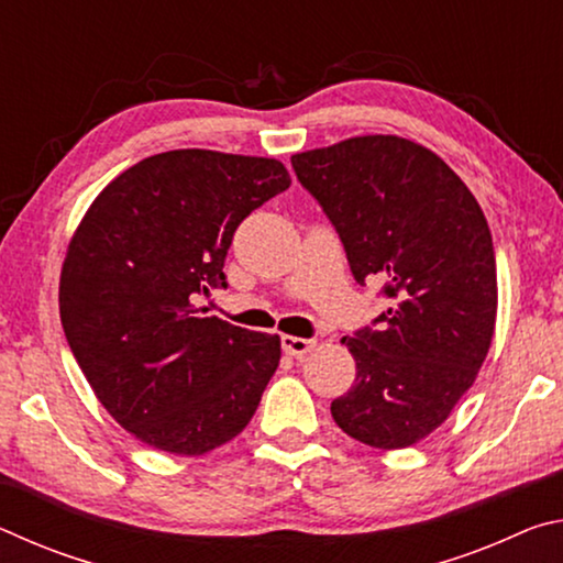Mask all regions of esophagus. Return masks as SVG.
<instances>
[{"label":"esophagus","instance_id":"34e87169","mask_svg":"<svg viewBox=\"0 0 563 563\" xmlns=\"http://www.w3.org/2000/svg\"><path fill=\"white\" fill-rule=\"evenodd\" d=\"M280 345H283L285 352H288V355H292V357H305V355H308V352L316 350V340L283 335V338H280Z\"/></svg>","mask_w":563,"mask_h":563}]
</instances>
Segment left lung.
Segmentation results:
<instances>
[{"label":"left lung","mask_w":563,"mask_h":563,"mask_svg":"<svg viewBox=\"0 0 563 563\" xmlns=\"http://www.w3.org/2000/svg\"><path fill=\"white\" fill-rule=\"evenodd\" d=\"M360 285L389 308L342 338L357 365L330 412L342 432L402 450L437 430L472 387L497 320V261L479 203L430 148L357 136L290 158Z\"/></svg>","instance_id":"left-lung-1"}]
</instances>
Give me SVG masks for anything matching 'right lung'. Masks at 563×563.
I'll use <instances>...</instances> for the list:
<instances>
[{
    "instance_id": "right-lung-1",
    "label": "right lung",
    "mask_w": 563,
    "mask_h": 563,
    "mask_svg": "<svg viewBox=\"0 0 563 563\" xmlns=\"http://www.w3.org/2000/svg\"><path fill=\"white\" fill-rule=\"evenodd\" d=\"M288 186L275 158L166 151L113 178L76 228L59 283L64 335L136 440L198 456L251 422L280 338L201 318L194 302L228 288L235 228Z\"/></svg>"
}]
</instances>
